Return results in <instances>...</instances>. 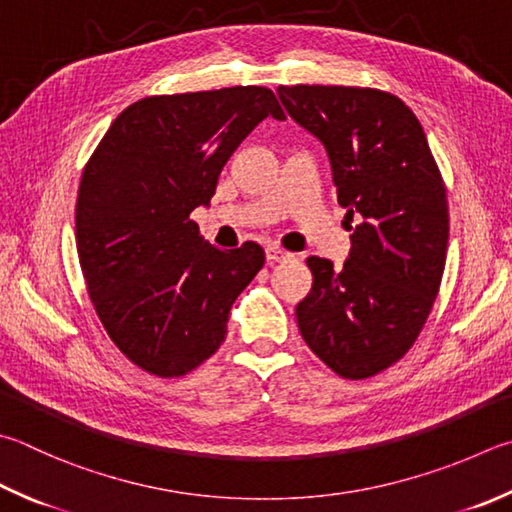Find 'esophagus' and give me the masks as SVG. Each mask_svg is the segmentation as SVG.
I'll use <instances>...</instances> for the list:
<instances>
[{
	"label": "esophagus",
	"instance_id": "1",
	"mask_svg": "<svg viewBox=\"0 0 512 512\" xmlns=\"http://www.w3.org/2000/svg\"><path fill=\"white\" fill-rule=\"evenodd\" d=\"M265 252H267V263H269V265H274V263H283V260H289V258H292V254L285 252V249H281L278 245H267V247H265Z\"/></svg>",
	"mask_w": 512,
	"mask_h": 512
}]
</instances>
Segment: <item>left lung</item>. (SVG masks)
Segmentation results:
<instances>
[{"instance_id":"obj_1","label":"left lung","mask_w":512,"mask_h":512,"mask_svg":"<svg viewBox=\"0 0 512 512\" xmlns=\"http://www.w3.org/2000/svg\"><path fill=\"white\" fill-rule=\"evenodd\" d=\"M285 111L323 142L345 223L341 269L310 256L314 283L296 305L310 350L343 379L390 368L417 341L448 249L446 187L426 133L397 95L359 86H278ZM352 229V227H350Z\"/></svg>"}]
</instances>
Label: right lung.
Returning a JSON list of instances; mask_svg holds the SVG:
<instances>
[{
  "label": "right lung",
  "instance_id": "1",
  "mask_svg": "<svg viewBox=\"0 0 512 512\" xmlns=\"http://www.w3.org/2000/svg\"><path fill=\"white\" fill-rule=\"evenodd\" d=\"M283 120L265 86L151 95L127 106L82 173L75 243L106 334L144 372L182 376L225 341L229 310L265 265L258 243L218 249L191 211L258 122Z\"/></svg>",
  "mask_w": 512,
  "mask_h": 512
}]
</instances>
